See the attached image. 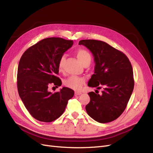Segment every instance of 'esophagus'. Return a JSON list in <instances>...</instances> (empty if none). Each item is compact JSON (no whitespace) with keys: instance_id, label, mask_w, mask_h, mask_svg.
<instances>
[{"instance_id":"34e87169","label":"esophagus","mask_w":153,"mask_h":153,"mask_svg":"<svg viewBox=\"0 0 153 153\" xmlns=\"http://www.w3.org/2000/svg\"><path fill=\"white\" fill-rule=\"evenodd\" d=\"M82 92H75V94L76 95V96H79V95H80V94H82Z\"/></svg>"}]
</instances>
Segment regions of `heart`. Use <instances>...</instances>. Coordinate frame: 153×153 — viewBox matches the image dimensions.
I'll return each instance as SVG.
<instances>
[{
	"mask_svg": "<svg viewBox=\"0 0 153 153\" xmlns=\"http://www.w3.org/2000/svg\"><path fill=\"white\" fill-rule=\"evenodd\" d=\"M76 55L78 59L84 65L85 63L90 62L91 61V56L90 53L84 49H78L76 51ZM65 57L62 56L60 59L58 63V68L60 71L62 70L64 62H65ZM85 83V79L83 78H78L76 76H70L66 80H64V84L67 87L70 88L73 90L78 91L80 90L81 88Z\"/></svg>",
	"mask_w": 153,
	"mask_h": 153,
	"instance_id": "obj_1",
	"label": "heart"
}]
</instances>
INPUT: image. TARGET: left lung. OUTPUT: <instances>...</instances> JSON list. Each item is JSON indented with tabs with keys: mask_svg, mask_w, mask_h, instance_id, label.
Listing matches in <instances>:
<instances>
[{
	"mask_svg": "<svg viewBox=\"0 0 153 153\" xmlns=\"http://www.w3.org/2000/svg\"><path fill=\"white\" fill-rule=\"evenodd\" d=\"M78 45L85 46L94 57V74L88 86L97 89L103 87L101 94L88 93L90 102L85 106L86 112L98 123L113 121L124 112L133 91L131 64L126 55L103 41L84 39Z\"/></svg>",
	"mask_w": 153,
	"mask_h": 153,
	"instance_id": "8db88e82",
	"label": "left lung"
}]
</instances>
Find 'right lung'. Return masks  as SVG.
<instances>
[{
	"instance_id": "1",
	"label": "right lung",
	"mask_w": 153,
	"mask_h": 153,
	"mask_svg": "<svg viewBox=\"0 0 153 153\" xmlns=\"http://www.w3.org/2000/svg\"><path fill=\"white\" fill-rule=\"evenodd\" d=\"M73 45L72 40L48 38L27 49L20 60L17 73L18 94L32 117L41 122L55 121L64 113L73 90L63 87L59 92L48 91L50 84L61 86L56 76L58 63Z\"/></svg>"
}]
</instances>
